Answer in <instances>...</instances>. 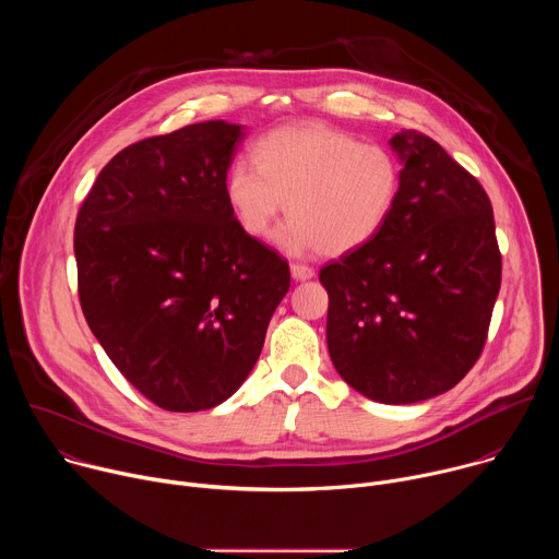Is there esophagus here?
<instances>
[{
    "instance_id": "obj_1",
    "label": "esophagus",
    "mask_w": 559,
    "mask_h": 559,
    "mask_svg": "<svg viewBox=\"0 0 559 559\" xmlns=\"http://www.w3.org/2000/svg\"><path fill=\"white\" fill-rule=\"evenodd\" d=\"M292 278L294 281H309L313 276V270L309 265H300V263H292Z\"/></svg>"
}]
</instances>
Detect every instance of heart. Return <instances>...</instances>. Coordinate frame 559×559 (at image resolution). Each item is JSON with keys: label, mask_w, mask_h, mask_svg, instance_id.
<instances>
[{"label": "heart", "mask_w": 559, "mask_h": 559, "mask_svg": "<svg viewBox=\"0 0 559 559\" xmlns=\"http://www.w3.org/2000/svg\"><path fill=\"white\" fill-rule=\"evenodd\" d=\"M254 165L229 166L225 201L252 238L270 236L287 203L292 221L278 231V246L292 254L343 257L367 246L401 190V166L384 145L360 143L325 123L263 134L254 143Z\"/></svg>", "instance_id": "obj_1"}]
</instances>
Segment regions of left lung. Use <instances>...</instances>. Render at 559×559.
<instances>
[{
  "instance_id": "obj_1",
  "label": "left lung",
  "mask_w": 559,
  "mask_h": 559,
  "mask_svg": "<svg viewBox=\"0 0 559 559\" xmlns=\"http://www.w3.org/2000/svg\"><path fill=\"white\" fill-rule=\"evenodd\" d=\"M401 190L371 241L321 270L341 378L384 405L429 401L480 358L500 292L493 207L431 136H391Z\"/></svg>"
}]
</instances>
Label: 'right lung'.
<instances>
[{
    "mask_svg": "<svg viewBox=\"0 0 559 559\" xmlns=\"http://www.w3.org/2000/svg\"><path fill=\"white\" fill-rule=\"evenodd\" d=\"M243 126L203 121L123 147L79 207L88 328L166 412L221 405L257 365L289 265L238 227L223 192Z\"/></svg>",
    "mask_w": 559,
    "mask_h": 559,
    "instance_id": "add662e5",
    "label": "right lung"
}]
</instances>
